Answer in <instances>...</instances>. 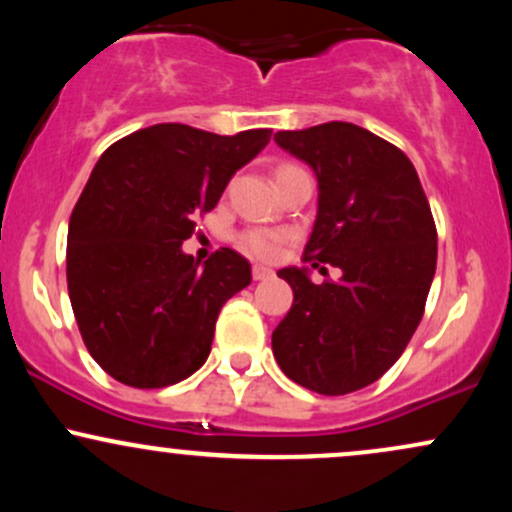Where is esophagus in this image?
I'll return each mask as SVG.
<instances>
[{
  "instance_id": "34e87169",
  "label": "esophagus",
  "mask_w": 512,
  "mask_h": 512,
  "mask_svg": "<svg viewBox=\"0 0 512 512\" xmlns=\"http://www.w3.org/2000/svg\"><path fill=\"white\" fill-rule=\"evenodd\" d=\"M252 276H255V281H264L272 279L274 272L269 267H264V264H255V267H252Z\"/></svg>"
}]
</instances>
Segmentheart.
<instances>
[{"label":"heart","instance_id":"heart-1","mask_svg":"<svg viewBox=\"0 0 512 512\" xmlns=\"http://www.w3.org/2000/svg\"><path fill=\"white\" fill-rule=\"evenodd\" d=\"M296 166H279L276 173H284V170H291ZM240 248H243L248 255L260 257V260H272V257L279 255L281 243H284V233L267 231V228H250L240 236Z\"/></svg>","mask_w":512,"mask_h":512}]
</instances>
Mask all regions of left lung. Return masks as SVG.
<instances>
[{"instance_id":"left-lung-1","label":"left lung","mask_w":512,"mask_h":512,"mask_svg":"<svg viewBox=\"0 0 512 512\" xmlns=\"http://www.w3.org/2000/svg\"><path fill=\"white\" fill-rule=\"evenodd\" d=\"M274 142L317 178L305 260L342 269L322 284L308 267L279 269L293 305L272 334L274 358L320 395L356 392L402 356L424 315L438 257L431 207L409 158L368 129L327 122Z\"/></svg>"}]
</instances>
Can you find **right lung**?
Segmentation results:
<instances>
[{
	"instance_id": "1",
	"label": "right lung",
	"mask_w": 512,
	"mask_h": 512,
	"mask_svg": "<svg viewBox=\"0 0 512 512\" xmlns=\"http://www.w3.org/2000/svg\"><path fill=\"white\" fill-rule=\"evenodd\" d=\"M269 137L168 122L98 158L69 219L67 286L88 354L115 380L151 390L204 366L223 303L252 281L250 262L221 248L199 264L182 243Z\"/></svg>"
}]
</instances>
